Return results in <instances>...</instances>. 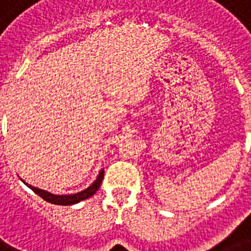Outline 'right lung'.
<instances>
[{
    "instance_id": "right-lung-1",
    "label": "right lung",
    "mask_w": 251,
    "mask_h": 251,
    "mask_svg": "<svg viewBox=\"0 0 251 251\" xmlns=\"http://www.w3.org/2000/svg\"><path fill=\"white\" fill-rule=\"evenodd\" d=\"M104 178V169L100 171L99 173L98 178L95 181L91 186H88L87 189H84L83 191H79V193H76V194H70V195H56L52 194V193H48V191L41 190V189H37V187H33L31 185H27V186L31 189L32 191H35L39 197L47 201L49 203H53V204H60V206H70V204H74V203H78L80 201H84V199L90 198L91 195H94L96 191L99 190V187L101 185V181Z\"/></svg>"
}]
</instances>
